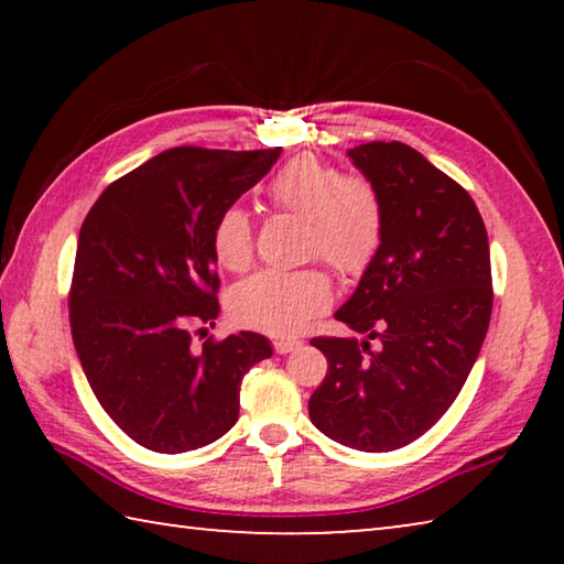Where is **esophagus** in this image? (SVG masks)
Listing matches in <instances>:
<instances>
[{
    "label": "esophagus",
    "instance_id": "obj_1",
    "mask_svg": "<svg viewBox=\"0 0 564 564\" xmlns=\"http://www.w3.org/2000/svg\"><path fill=\"white\" fill-rule=\"evenodd\" d=\"M273 348H275V352H279V356H285V352L301 348V340L299 338H279L273 343Z\"/></svg>",
    "mask_w": 564,
    "mask_h": 564
}]
</instances>
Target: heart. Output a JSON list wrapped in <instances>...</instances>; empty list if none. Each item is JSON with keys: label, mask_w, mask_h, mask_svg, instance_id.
I'll return each instance as SVG.
<instances>
[{"label": "heart", "mask_w": 564, "mask_h": 564, "mask_svg": "<svg viewBox=\"0 0 564 564\" xmlns=\"http://www.w3.org/2000/svg\"><path fill=\"white\" fill-rule=\"evenodd\" d=\"M275 208L308 221V251L321 253L343 275H358L376 259L383 241V206L362 178H346L318 156L291 159L269 186ZM214 253L228 271L253 261V224L241 206H228L214 226ZM333 301L326 271H261L231 293V316L265 333L301 330Z\"/></svg>", "instance_id": "1"}]
</instances>
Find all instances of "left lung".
<instances>
[{"mask_svg":"<svg viewBox=\"0 0 564 564\" xmlns=\"http://www.w3.org/2000/svg\"><path fill=\"white\" fill-rule=\"evenodd\" d=\"M348 159L383 206V241L336 311L362 338L311 340L328 373L308 413L330 441L390 453L431 431L480 356L492 313L490 246L470 194L420 151L370 141Z\"/></svg>","mask_w":564,"mask_h":564,"instance_id":"left-lung-1","label":"left lung"}]
</instances>
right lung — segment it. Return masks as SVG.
Returning <instances> with one entry per match:
<instances>
[{"instance_id": "add662e5", "label": "right lung", "mask_w": 564, "mask_h": 564, "mask_svg": "<svg viewBox=\"0 0 564 564\" xmlns=\"http://www.w3.org/2000/svg\"><path fill=\"white\" fill-rule=\"evenodd\" d=\"M279 156L161 151L113 181L84 218L69 299L74 348L101 408L147 451L188 453L226 435L243 376L273 356L253 330L194 350L191 326L218 318V216Z\"/></svg>"}]
</instances>
